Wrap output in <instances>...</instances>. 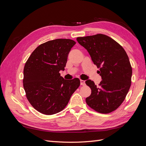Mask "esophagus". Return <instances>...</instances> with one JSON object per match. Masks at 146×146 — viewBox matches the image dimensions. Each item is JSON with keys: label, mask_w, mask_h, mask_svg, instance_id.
<instances>
[{"label": "esophagus", "mask_w": 146, "mask_h": 146, "mask_svg": "<svg viewBox=\"0 0 146 146\" xmlns=\"http://www.w3.org/2000/svg\"><path fill=\"white\" fill-rule=\"evenodd\" d=\"M80 85H82V86L85 85V80H80Z\"/></svg>", "instance_id": "obj_1"}]
</instances>
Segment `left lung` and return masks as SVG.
I'll list each match as a JSON object with an SVG mask.
<instances>
[{
    "label": "left lung",
    "mask_w": 146,
    "mask_h": 146,
    "mask_svg": "<svg viewBox=\"0 0 146 146\" xmlns=\"http://www.w3.org/2000/svg\"><path fill=\"white\" fill-rule=\"evenodd\" d=\"M77 41L89 53L102 79L99 86L91 80L85 82L91 90L86 104L100 113L114 111L124 100L131 86L132 69L126 52L103 34L78 37Z\"/></svg>",
    "instance_id": "1"
}]
</instances>
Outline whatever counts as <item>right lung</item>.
Wrapping results in <instances>:
<instances>
[{
    "mask_svg": "<svg viewBox=\"0 0 146 146\" xmlns=\"http://www.w3.org/2000/svg\"><path fill=\"white\" fill-rule=\"evenodd\" d=\"M76 43L69 39L48 41L35 48L25 63L23 86L26 97L39 113H59L80 86L78 78L64 80L59 73L64 70L69 53Z\"/></svg>",
    "mask_w": 146,
    "mask_h": 146,
    "instance_id": "1",
    "label": "right lung"
}]
</instances>
